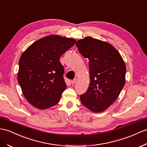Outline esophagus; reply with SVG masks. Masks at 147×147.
<instances>
[{
  "instance_id": "34e87169",
  "label": "esophagus",
  "mask_w": 147,
  "mask_h": 147,
  "mask_svg": "<svg viewBox=\"0 0 147 147\" xmlns=\"http://www.w3.org/2000/svg\"><path fill=\"white\" fill-rule=\"evenodd\" d=\"M77 82V78H74V79L73 80H71V83H72V84H75L76 83V82Z\"/></svg>"
}]
</instances>
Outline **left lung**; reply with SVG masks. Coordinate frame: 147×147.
I'll return each instance as SVG.
<instances>
[{"mask_svg":"<svg viewBox=\"0 0 147 147\" xmlns=\"http://www.w3.org/2000/svg\"><path fill=\"white\" fill-rule=\"evenodd\" d=\"M76 45L83 57L89 59L90 82L85 94L80 96V101L91 112H102L116 100L124 87L125 62L108 42L86 37Z\"/></svg>","mask_w":147,"mask_h":147,"instance_id":"left-lung-1","label":"left lung"}]
</instances>
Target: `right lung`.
Returning a JSON list of instances; mask_svg holds the SVG:
<instances>
[{
	"mask_svg": "<svg viewBox=\"0 0 147 147\" xmlns=\"http://www.w3.org/2000/svg\"><path fill=\"white\" fill-rule=\"evenodd\" d=\"M76 42L71 38L48 35L34 42L20 56L17 80L32 106L45 110L59 103L67 88L59 59Z\"/></svg>",
	"mask_w": 147,
	"mask_h": 147,
	"instance_id": "obj_1",
	"label": "right lung"
}]
</instances>
